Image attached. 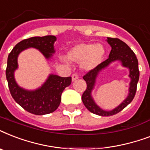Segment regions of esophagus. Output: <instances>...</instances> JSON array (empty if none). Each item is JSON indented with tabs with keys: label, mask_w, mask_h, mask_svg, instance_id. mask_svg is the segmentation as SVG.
I'll return each mask as SVG.
<instances>
[{
	"label": "esophagus",
	"mask_w": 150,
	"mask_h": 150,
	"mask_svg": "<svg viewBox=\"0 0 150 150\" xmlns=\"http://www.w3.org/2000/svg\"><path fill=\"white\" fill-rule=\"evenodd\" d=\"M78 79H79V75H78L77 73H74V74H72V75H71V79H72V81H75V80H77Z\"/></svg>",
	"instance_id": "1"
}]
</instances>
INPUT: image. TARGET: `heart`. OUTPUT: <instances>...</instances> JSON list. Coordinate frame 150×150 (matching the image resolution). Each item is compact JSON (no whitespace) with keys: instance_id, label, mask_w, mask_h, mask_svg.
Returning <instances> with one entry per match:
<instances>
[{"instance_id":"obj_1","label":"heart","mask_w":150,"mask_h":150,"mask_svg":"<svg viewBox=\"0 0 150 150\" xmlns=\"http://www.w3.org/2000/svg\"><path fill=\"white\" fill-rule=\"evenodd\" d=\"M104 55V47L101 44L93 43H79L68 52V58L74 62L82 63V68L86 70H91L98 66Z\"/></svg>"}]
</instances>
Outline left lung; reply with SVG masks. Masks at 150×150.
Wrapping results in <instances>:
<instances>
[{
	"mask_svg": "<svg viewBox=\"0 0 150 150\" xmlns=\"http://www.w3.org/2000/svg\"><path fill=\"white\" fill-rule=\"evenodd\" d=\"M107 43L111 47V50L109 54V57L106 61H103L98 66L93 69L89 71L83 76V79L86 82V89L82 96V100L85 107L93 114H97L100 116H112L117 114L128 106L135 97L137 83L139 79V63L138 59L135 53L131 50V48L121 40L117 38H107ZM115 60H120L124 67L129 69V77L131 78L129 93L128 97L115 109L110 112L103 111L95 103L91 96V89L93 88L94 85L98 72L100 70L109 65L110 63Z\"/></svg>",
	"mask_w": 150,
	"mask_h": 150,
	"instance_id": "obj_1",
	"label": "left lung"
}]
</instances>
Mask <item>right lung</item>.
Listing matches in <instances>:
<instances>
[{
    "mask_svg": "<svg viewBox=\"0 0 150 150\" xmlns=\"http://www.w3.org/2000/svg\"><path fill=\"white\" fill-rule=\"evenodd\" d=\"M55 41L56 37L54 36L25 39L17 43L8 55L6 78L11 95L23 109L36 115L50 114L57 109L61 103V93L66 87L70 86L71 77L50 75L40 89L34 91L23 89L18 86L14 78V71L18 68V56L22 50L34 47L38 49L46 58L49 59L55 52L54 48Z\"/></svg>",
    "mask_w": 150,
    "mask_h": 150,
    "instance_id": "add662e5",
    "label": "right lung"
}]
</instances>
